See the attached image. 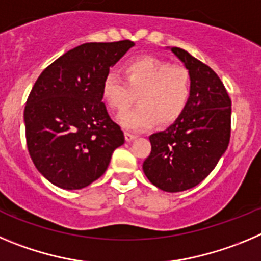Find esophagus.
Listing matches in <instances>:
<instances>
[{
	"mask_svg": "<svg viewBox=\"0 0 261 261\" xmlns=\"http://www.w3.org/2000/svg\"><path fill=\"white\" fill-rule=\"evenodd\" d=\"M125 138H126V140H127V142H131V140L135 139L136 135H135V134L128 133V131H126V133H125Z\"/></svg>",
	"mask_w": 261,
	"mask_h": 261,
	"instance_id": "1",
	"label": "esophagus"
}]
</instances>
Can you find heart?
Here are the masks:
<instances>
[{
  "label": "heart",
  "instance_id": "1",
  "mask_svg": "<svg viewBox=\"0 0 261 261\" xmlns=\"http://www.w3.org/2000/svg\"><path fill=\"white\" fill-rule=\"evenodd\" d=\"M125 79L114 72L105 75L101 84L104 101L113 110L123 113L138 93L140 105L119 117L130 130H144L156 121L168 126L177 121L187 109L194 90L189 69L171 66L160 58L143 56L123 65Z\"/></svg>",
  "mask_w": 261,
  "mask_h": 261
}]
</instances>
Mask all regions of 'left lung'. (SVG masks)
<instances>
[{
  "label": "left lung",
  "instance_id": "1",
  "mask_svg": "<svg viewBox=\"0 0 261 261\" xmlns=\"http://www.w3.org/2000/svg\"><path fill=\"white\" fill-rule=\"evenodd\" d=\"M171 51L194 79L191 100L185 113L166 130L149 136L151 153L143 170L154 186L179 192L205 179L226 151L231 133V100L218 75L189 51Z\"/></svg>",
  "mask_w": 261,
  "mask_h": 261
}]
</instances>
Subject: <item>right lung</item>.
Returning <instances> with one entry per match:
<instances>
[{
    "instance_id": "right-lung-1",
    "label": "right lung",
    "mask_w": 261,
    "mask_h": 261,
    "mask_svg": "<svg viewBox=\"0 0 261 261\" xmlns=\"http://www.w3.org/2000/svg\"><path fill=\"white\" fill-rule=\"evenodd\" d=\"M134 45L130 40L82 44L35 82L24 108L25 142L37 170L56 186L91 185L125 143L102 102L101 84L110 66Z\"/></svg>"
}]
</instances>
